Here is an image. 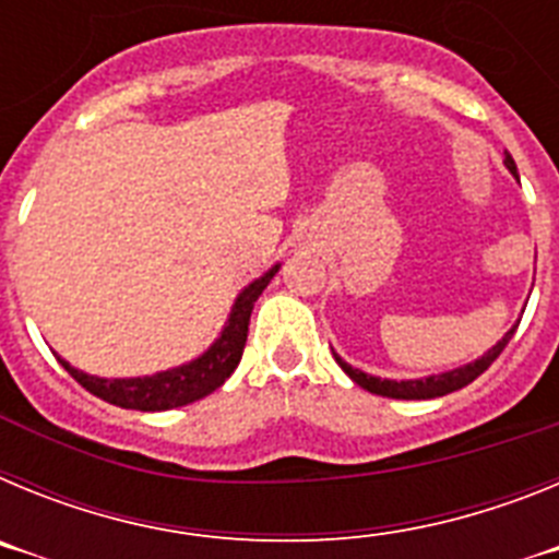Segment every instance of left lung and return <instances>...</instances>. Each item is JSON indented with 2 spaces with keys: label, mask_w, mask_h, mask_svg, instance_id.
<instances>
[{
  "label": "left lung",
  "mask_w": 559,
  "mask_h": 559,
  "mask_svg": "<svg viewBox=\"0 0 559 559\" xmlns=\"http://www.w3.org/2000/svg\"><path fill=\"white\" fill-rule=\"evenodd\" d=\"M503 165H507V170H510L512 176L518 179L515 159H512L510 153H507ZM515 330H518V324L512 330H507L496 347L487 349V353H484L478 360H473V364H464V367L451 369V372H442V374H428V378H419V380H386V378L380 380V378H374V374H367V372H360V369L349 367L347 360H341L335 353H333V358H335V364H338V367L344 369V372H347L355 383H358L360 389H367V392H372V394H380V397H394V400L445 397V394H451V392H456V389H464L467 383H473V380H476L484 369L490 367L492 360L503 353V347L510 344V338L515 335Z\"/></svg>",
  "instance_id": "obj_1"
}]
</instances>
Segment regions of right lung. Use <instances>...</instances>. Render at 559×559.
Wrapping results in <instances>:
<instances>
[{"label":"right lung","instance_id":"1","mask_svg":"<svg viewBox=\"0 0 559 559\" xmlns=\"http://www.w3.org/2000/svg\"><path fill=\"white\" fill-rule=\"evenodd\" d=\"M276 271H280V265L269 269L260 280H254L237 294L224 333L215 338V344L204 355H199L190 364H181V367L167 369V372L145 374V378H97V374L75 369L69 360H58L86 392L106 400L111 406L133 408V412H167V408L195 403V400L224 386V380L237 369V364L243 358L251 310H254V302L260 299L265 285L274 280Z\"/></svg>","mask_w":559,"mask_h":559}]
</instances>
